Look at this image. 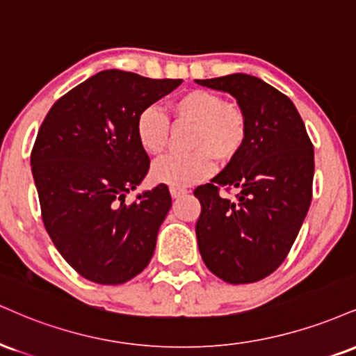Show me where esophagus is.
Masks as SVG:
<instances>
[{"instance_id":"34e87169","label":"esophagus","mask_w":356,"mask_h":356,"mask_svg":"<svg viewBox=\"0 0 356 356\" xmlns=\"http://www.w3.org/2000/svg\"><path fill=\"white\" fill-rule=\"evenodd\" d=\"M187 192H189V191L182 189V187H170V195H172V199H177V197L186 195Z\"/></svg>"}]
</instances>
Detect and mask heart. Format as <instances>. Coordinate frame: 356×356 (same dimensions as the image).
Wrapping results in <instances>:
<instances>
[{
  "mask_svg": "<svg viewBox=\"0 0 356 356\" xmlns=\"http://www.w3.org/2000/svg\"><path fill=\"white\" fill-rule=\"evenodd\" d=\"M174 114L195 124L191 154H172L154 162L151 175L156 182L172 187H189L204 181L216 169L213 158L230 161L241 152L247 139V118L237 106L207 89H192L172 104ZM136 134L140 147L159 156L169 140V118L157 106H147L137 115Z\"/></svg>",
  "mask_w": 356,
  "mask_h": 356,
  "instance_id": "b5f03b06",
  "label": "heart"
}]
</instances>
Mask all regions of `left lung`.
Returning <instances> with one entry per match:
<instances>
[{
    "instance_id": "8db88e82",
    "label": "left lung",
    "mask_w": 356,
    "mask_h": 356,
    "mask_svg": "<svg viewBox=\"0 0 356 356\" xmlns=\"http://www.w3.org/2000/svg\"><path fill=\"white\" fill-rule=\"evenodd\" d=\"M229 92L247 118V139L220 174L199 186L195 224L204 264L229 284H252L280 267L312 202L314 145L285 94L250 74L195 79ZM237 188L235 201L218 194Z\"/></svg>"
}]
</instances>
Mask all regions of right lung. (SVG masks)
Listing matches in <instances>:
<instances>
[{
	"mask_svg": "<svg viewBox=\"0 0 356 356\" xmlns=\"http://www.w3.org/2000/svg\"><path fill=\"white\" fill-rule=\"evenodd\" d=\"M182 79L106 70L54 102L31 152L51 241L79 275L119 285L147 267L172 199L164 184L126 204L149 170L137 115Z\"/></svg>",
	"mask_w": 356,
	"mask_h": 356,
	"instance_id": "add662e5",
	"label": "right lung"
}]
</instances>
